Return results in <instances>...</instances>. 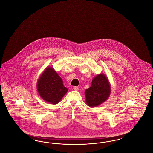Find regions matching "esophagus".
I'll return each instance as SVG.
<instances>
[{"mask_svg": "<svg viewBox=\"0 0 153 153\" xmlns=\"http://www.w3.org/2000/svg\"><path fill=\"white\" fill-rule=\"evenodd\" d=\"M74 89L75 91H79V88L78 87H74Z\"/></svg>", "mask_w": 153, "mask_h": 153, "instance_id": "esophagus-1", "label": "esophagus"}]
</instances>
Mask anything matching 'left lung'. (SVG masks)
<instances>
[{
  "label": "left lung",
  "instance_id": "left-lung-1",
  "mask_svg": "<svg viewBox=\"0 0 153 153\" xmlns=\"http://www.w3.org/2000/svg\"><path fill=\"white\" fill-rule=\"evenodd\" d=\"M111 88L108 79L104 73L96 76L91 86L85 91V102L90 107H96L105 102L109 97Z\"/></svg>",
  "mask_w": 153,
  "mask_h": 153
}]
</instances>
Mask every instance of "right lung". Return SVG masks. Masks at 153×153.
I'll use <instances>...</instances> for the list:
<instances>
[{
	"label": "right lung",
	"instance_id": "add662e5",
	"mask_svg": "<svg viewBox=\"0 0 153 153\" xmlns=\"http://www.w3.org/2000/svg\"><path fill=\"white\" fill-rule=\"evenodd\" d=\"M36 88L41 98L51 104H58L68 91L64 86L61 77L51 66L47 67L40 75Z\"/></svg>",
	"mask_w": 153,
	"mask_h": 153
}]
</instances>
